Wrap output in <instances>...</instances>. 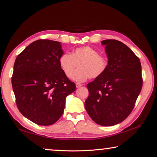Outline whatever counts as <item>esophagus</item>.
<instances>
[{
	"instance_id": "obj_1",
	"label": "esophagus",
	"mask_w": 157,
	"mask_h": 157,
	"mask_svg": "<svg viewBox=\"0 0 157 157\" xmlns=\"http://www.w3.org/2000/svg\"><path fill=\"white\" fill-rule=\"evenodd\" d=\"M82 86V84H79V83H77L76 84V88H79Z\"/></svg>"
}]
</instances>
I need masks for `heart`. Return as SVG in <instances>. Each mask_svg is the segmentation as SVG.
I'll return each mask as SVG.
<instances>
[{
	"label": "heart",
	"mask_w": 157,
	"mask_h": 157,
	"mask_svg": "<svg viewBox=\"0 0 157 157\" xmlns=\"http://www.w3.org/2000/svg\"><path fill=\"white\" fill-rule=\"evenodd\" d=\"M59 64L67 78L72 75L78 65V69L73 75L72 79L78 82H84L88 78H99L107 67L105 58L101 56L99 52L89 46L76 48L71 54H63L60 57Z\"/></svg>",
	"instance_id": "heart-1"
}]
</instances>
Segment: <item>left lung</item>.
Listing matches in <instances>:
<instances>
[{
  "label": "left lung",
  "instance_id": "obj_1",
  "mask_svg": "<svg viewBox=\"0 0 157 157\" xmlns=\"http://www.w3.org/2000/svg\"><path fill=\"white\" fill-rule=\"evenodd\" d=\"M108 58L107 69L87 84L89 96L85 108L101 126L121 123L133 110L142 90L140 60L128 46L114 39L101 41Z\"/></svg>",
  "mask_w": 157,
  "mask_h": 157
}]
</instances>
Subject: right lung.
Segmentation results:
<instances>
[{"mask_svg":"<svg viewBox=\"0 0 157 157\" xmlns=\"http://www.w3.org/2000/svg\"><path fill=\"white\" fill-rule=\"evenodd\" d=\"M63 54L60 42L40 39L15 59L11 83L17 108L36 124L55 123L64 112L66 97L75 90V83L60 67Z\"/></svg>","mask_w":157,"mask_h":157,"instance_id":"obj_1","label":"right lung"}]
</instances>
